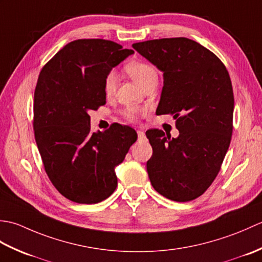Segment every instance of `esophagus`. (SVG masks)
I'll list each match as a JSON object with an SVG mask.
<instances>
[{
	"instance_id": "esophagus-1",
	"label": "esophagus",
	"mask_w": 262,
	"mask_h": 262,
	"mask_svg": "<svg viewBox=\"0 0 262 262\" xmlns=\"http://www.w3.org/2000/svg\"><path fill=\"white\" fill-rule=\"evenodd\" d=\"M137 136H138V140L143 141L144 138H145V133H144V130H137Z\"/></svg>"
}]
</instances>
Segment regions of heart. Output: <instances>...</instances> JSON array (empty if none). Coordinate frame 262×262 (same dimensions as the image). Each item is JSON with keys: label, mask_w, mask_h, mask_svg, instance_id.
<instances>
[{"label": "heart", "mask_w": 262, "mask_h": 262, "mask_svg": "<svg viewBox=\"0 0 262 262\" xmlns=\"http://www.w3.org/2000/svg\"><path fill=\"white\" fill-rule=\"evenodd\" d=\"M126 70L133 79L135 80V82H137L141 86L145 85L149 80L154 79V77H158L157 70L151 64L145 62L130 63L129 65H127ZM117 83H118V74H117V72L114 70L108 72L103 81V89L105 94H108V96L113 94L117 86ZM122 115L128 120H134L138 115V109L134 107H128L122 111Z\"/></svg>", "instance_id": "heart-1"}]
</instances>
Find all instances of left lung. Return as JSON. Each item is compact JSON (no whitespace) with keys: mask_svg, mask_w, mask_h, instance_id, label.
<instances>
[{"mask_svg":"<svg viewBox=\"0 0 262 262\" xmlns=\"http://www.w3.org/2000/svg\"><path fill=\"white\" fill-rule=\"evenodd\" d=\"M133 48L163 72L158 115L176 119L179 136L149 129L152 158L146 168L153 188L174 202H190L207 190L219 174L233 132L234 96L222 60L185 37L133 43Z\"/></svg>","mask_w":262,"mask_h":262,"instance_id":"obj_1","label":"left lung"}]
</instances>
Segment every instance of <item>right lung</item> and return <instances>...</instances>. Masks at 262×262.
<instances>
[{"instance_id":"right-lung-1","label":"right lung","mask_w":262,"mask_h":262,"mask_svg":"<svg viewBox=\"0 0 262 262\" xmlns=\"http://www.w3.org/2000/svg\"><path fill=\"white\" fill-rule=\"evenodd\" d=\"M134 54L104 39L64 46L39 74L33 97V132L46 173L65 198L97 204L116 190L115 168L137 140L129 126L92 133L89 111L105 103L104 76Z\"/></svg>"}]
</instances>
